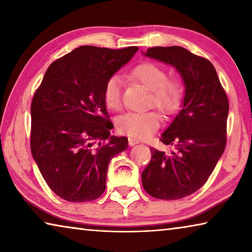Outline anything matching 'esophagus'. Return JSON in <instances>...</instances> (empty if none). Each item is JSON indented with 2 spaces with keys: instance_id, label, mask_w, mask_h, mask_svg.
<instances>
[{
  "instance_id": "1",
  "label": "esophagus",
  "mask_w": 252,
  "mask_h": 252,
  "mask_svg": "<svg viewBox=\"0 0 252 252\" xmlns=\"http://www.w3.org/2000/svg\"><path fill=\"white\" fill-rule=\"evenodd\" d=\"M138 143H139V140L133 139V138H129V146L133 147V146H135V144H138Z\"/></svg>"
}]
</instances>
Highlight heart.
Masks as SVG:
<instances>
[{"instance_id": "1", "label": "heart", "mask_w": 252, "mask_h": 252, "mask_svg": "<svg viewBox=\"0 0 252 252\" xmlns=\"http://www.w3.org/2000/svg\"><path fill=\"white\" fill-rule=\"evenodd\" d=\"M131 76L151 91L150 105H155L164 116H172L181 108L185 88L177 76L168 78L164 67L152 62H144L131 71ZM122 79L120 75L109 76L103 88V100L111 110L121 108ZM161 117L155 110L147 112H127L118 118L120 133L134 139H147L160 126Z\"/></svg>"}]
</instances>
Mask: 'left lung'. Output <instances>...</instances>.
Returning a JSON list of instances; mask_svg holds the SVG:
<instances>
[{
    "label": "left lung",
    "instance_id": "left-lung-1",
    "mask_svg": "<svg viewBox=\"0 0 252 252\" xmlns=\"http://www.w3.org/2000/svg\"><path fill=\"white\" fill-rule=\"evenodd\" d=\"M146 57L176 67L186 85L182 110L160 141L177 149L168 156L150 148L151 161L141 174L152 197L177 200L198 191L210 177L227 143L229 101L215 66L181 46H156Z\"/></svg>",
    "mask_w": 252,
    "mask_h": 252
}]
</instances>
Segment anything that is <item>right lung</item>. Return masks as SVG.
Segmentation results:
<instances>
[{"label":"right lung","instance_id":"add662e5","mask_svg":"<svg viewBox=\"0 0 252 252\" xmlns=\"http://www.w3.org/2000/svg\"><path fill=\"white\" fill-rule=\"evenodd\" d=\"M139 50L83 45L51 63L31 103V152L60 198L87 202L105 190L109 162L127 148L113 127L103 88Z\"/></svg>","mask_w":252,"mask_h":252}]
</instances>
